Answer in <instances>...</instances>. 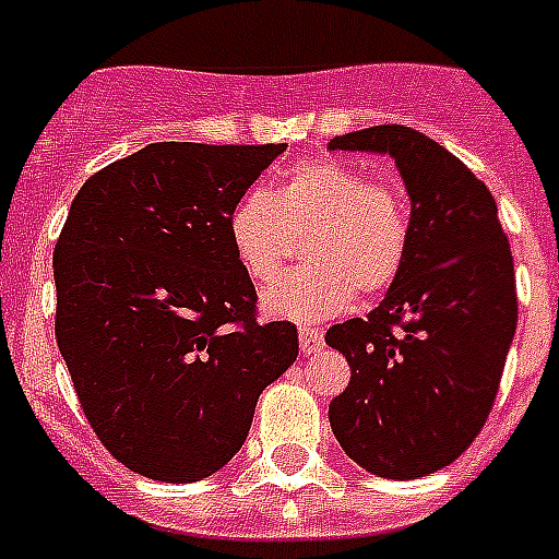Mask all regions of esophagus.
Returning <instances> with one entry per match:
<instances>
[{
	"mask_svg": "<svg viewBox=\"0 0 559 559\" xmlns=\"http://www.w3.org/2000/svg\"><path fill=\"white\" fill-rule=\"evenodd\" d=\"M299 347L305 355L322 353L324 349V333L319 328H299Z\"/></svg>",
	"mask_w": 559,
	"mask_h": 559,
	"instance_id": "1",
	"label": "esophagus"
}]
</instances>
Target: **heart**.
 <instances>
[{
  "instance_id": "obj_1",
  "label": "heart",
  "mask_w": 559,
  "mask_h": 559,
  "mask_svg": "<svg viewBox=\"0 0 559 559\" xmlns=\"http://www.w3.org/2000/svg\"><path fill=\"white\" fill-rule=\"evenodd\" d=\"M229 243L257 285L271 283L302 235L308 265L265 294L274 316L319 322L380 294L406 265L412 204L394 181L367 179L349 162L319 156L290 167L271 192L249 190L229 212Z\"/></svg>"
}]
</instances>
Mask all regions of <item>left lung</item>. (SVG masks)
I'll return each instance as SVG.
<instances>
[{
	"label": "left lung",
	"mask_w": 559,
	"mask_h": 559,
	"mask_svg": "<svg viewBox=\"0 0 559 559\" xmlns=\"http://www.w3.org/2000/svg\"><path fill=\"white\" fill-rule=\"evenodd\" d=\"M330 151L389 153L412 199L406 265L367 319L324 335L353 378L330 403L338 445L380 478L428 476L487 423L518 324L515 265L490 190L406 126H372Z\"/></svg>",
	"instance_id": "8db88e82"
}]
</instances>
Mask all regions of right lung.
I'll return each instance as SVG.
<instances>
[{
  "instance_id": "add662e5",
  "label": "right lung",
  "mask_w": 559,
  "mask_h": 559,
  "mask_svg": "<svg viewBox=\"0 0 559 559\" xmlns=\"http://www.w3.org/2000/svg\"><path fill=\"white\" fill-rule=\"evenodd\" d=\"M288 145L153 142L95 173L56 243V338L88 426L128 471L190 484L246 442L299 355L257 322L229 212Z\"/></svg>"
}]
</instances>
